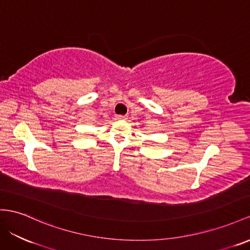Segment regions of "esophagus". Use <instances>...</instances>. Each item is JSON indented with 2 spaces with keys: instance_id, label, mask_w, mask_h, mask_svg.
I'll return each instance as SVG.
<instances>
[{
  "instance_id": "obj_1",
  "label": "esophagus",
  "mask_w": 250,
  "mask_h": 250,
  "mask_svg": "<svg viewBox=\"0 0 250 250\" xmlns=\"http://www.w3.org/2000/svg\"><path fill=\"white\" fill-rule=\"evenodd\" d=\"M116 119H117V120H126L127 117H126V116H123V115H117Z\"/></svg>"
}]
</instances>
